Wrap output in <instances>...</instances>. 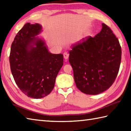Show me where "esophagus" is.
<instances>
[{
	"mask_svg": "<svg viewBox=\"0 0 131 131\" xmlns=\"http://www.w3.org/2000/svg\"><path fill=\"white\" fill-rule=\"evenodd\" d=\"M63 57L65 59H68L69 58V54L67 53V52H65L63 53Z\"/></svg>",
	"mask_w": 131,
	"mask_h": 131,
	"instance_id": "1",
	"label": "esophagus"
}]
</instances>
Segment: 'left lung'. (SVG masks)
<instances>
[{"label":"left lung","instance_id":"obj_1","mask_svg":"<svg viewBox=\"0 0 131 131\" xmlns=\"http://www.w3.org/2000/svg\"><path fill=\"white\" fill-rule=\"evenodd\" d=\"M69 61L77 88L96 95L109 89L119 70L122 49L119 41L108 26L94 37H85L72 45Z\"/></svg>","mask_w":131,"mask_h":131}]
</instances>
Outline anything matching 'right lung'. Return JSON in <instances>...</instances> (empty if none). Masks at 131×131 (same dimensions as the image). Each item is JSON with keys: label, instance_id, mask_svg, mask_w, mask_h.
Listing matches in <instances>:
<instances>
[{"label": "right lung", "instance_id": "1", "mask_svg": "<svg viewBox=\"0 0 131 131\" xmlns=\"http://www.w3.org/2000/svg\"><path fill=\"white\" fill-rule=\"evenodd\" d=\"M42 32L38 23H27L11 45L9 63L14 80L28 97L41 99L50 93L63 64L62 54H52L46 42L38 36Z\"/></svg>", "mask_w": 131, "mask_h": 131}]
</instances>
